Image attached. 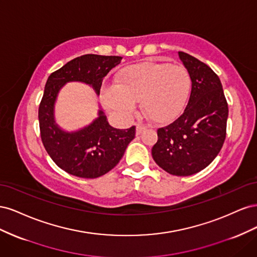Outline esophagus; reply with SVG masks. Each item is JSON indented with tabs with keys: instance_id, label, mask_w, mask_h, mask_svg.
<instances>
[{
	"instance_id": "34e87169",
	"label": "esophagus",
	"mask_w": 257,
	"mask_h": 257,
	"mask_svg": "<svg viewBox=\"0 0 257 257\" xmlns=\"http://www.w3.org/2000/svg\"><path fill=\"white\" fill-rule=\"evenodd\" d=\"M146 127H147V126L145 125V124L137 123V124H136V133H137V134H141L142 132H143Z\"/></svg>"
}]
</instances>
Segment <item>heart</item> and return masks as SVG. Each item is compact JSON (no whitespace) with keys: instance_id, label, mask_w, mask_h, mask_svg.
<instances>
[{"instance_id":"1","label":"heart","mask_w":257,"mask_h":257,"mask_svg":"<svg viewBox=\"0 0 257 257\" xmlns=\"http://www.w3.org/2000/svg\"><path fill=\"white\" fill-rule=\"evenodd\" d=\"M116 82L105 92L106 106L128 118L135 110L136 102L142 100L144 111L157 123H168L182 113L192 85L185 66L157 62L122 69Z\"/></svg>"}]
</instances>
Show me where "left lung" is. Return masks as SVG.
<instances>
[{"label":"left lung","mask_w":257,"mask_h":257,"mask_svg":"<svg viewBox=\"0 0 257 257\" xmlns=\"http://www.w3.org/2000/svg\"><path fill=\"white\" fill-rule=\"evenodd\" d=\"M178 54L191 76V95L183 113L158 128L152 158L170 175L190 176L206 168L222 149L228 105L219 76L190 54Z\"/></svg>","instance_id":"left-lung-1"}]
</instances>
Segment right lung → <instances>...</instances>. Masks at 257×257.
<instances>
[{
  "label": "right lung",
  "instance_id": "1",
  "mask_svg": "<svg viewBox=\"0 0 257 257\" xmlns=\"http://www.w3.org/2000/svg\"><path fill=\"white\" fill-rule=\"evenodd\" d=\"M121 59L84 54L53 72L46 82L38 108L42 142L52 161L73 176L94 179L110 172L135 138L136 127L114 128L99 110V116L89 126L75 133H66L58 127L53 119V105L59 90L68 81H81L92 85L99 94L104 77L120 63Z\"/></svg>",
  "mask_w": 257,
  "mask_h": 257
}]
</instances>
